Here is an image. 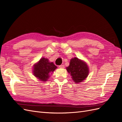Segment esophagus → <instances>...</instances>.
Instances as JSON below:
<instances>
[{
  "mask_svg": "<svg viewBox=\"0 0 122 122\" xmlns=\"http://www.w3.org/2000/svg\"><path fill=\"white\" fill-rule=\"evenodd\" d=\"M59 68H61V69H64L65 68V66L64 65H61L60 66H59Z\"/></svg>",
  "mask_w": 122,
  "mask_h": 122,
  "instance_id": "obj_1",
  "label": "esophagus"
}]
</instances>
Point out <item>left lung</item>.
<instances>
[{
  "label": "left lung",
  "instance_id": "left-lung-1",
  "mask_svg": "<svg viewBox=\"0 0 122 122\" xmlns=\"http://www.w3.org/2000/svg\"><path fill=\"white\" fill-rule=\"evenodd\" d=\"M66 69L76 83L82 82L87 77L89 73L87 65L77 57L72 58L69 66Z\"/></svg>",
  "mask_w": 122,
  "mask_h": 122
}]
</instances>
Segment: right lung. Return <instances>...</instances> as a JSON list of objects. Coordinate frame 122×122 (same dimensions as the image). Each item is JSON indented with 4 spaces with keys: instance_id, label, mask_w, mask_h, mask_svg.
<instances>
[{
    "instance_id": "1",
    "label": "right lung",
    "mask_w": 122,
    "mask_h": 122,
    "mask_svg": "<svg viewBox=\"0 0 122 122\" xmlns=\"http://www.w3.org/2000/svg\"><path fill=\"white\" fill-rule=\"evenodd\" d=\"M56 68L57 67L53 62H50L47 58L43 57L34 65L33 73L40 80L46 81L49 77L50 73H52Z\"/></svg>"
}]
</instances>
